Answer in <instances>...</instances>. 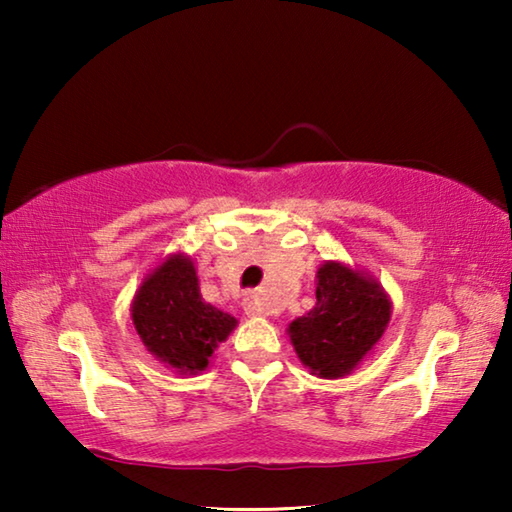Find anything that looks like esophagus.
I'll use <instances>...</instances> for the list:
<instances>
[{
    "mask_svg": "<svg viewBox=\"0 0 512 512\" xmlns=\"http://www.w3.org/2000/svg\"><path fill=\"white\" fill-rule=\"evenodd\" d=\"M244 311H246V316H250V318L264 316V309H262V305H259L255 298H246L244 300Z\"/></svg>",
    "mask_w": 512,
    "mask_h": 512,
    "instance_id": "esophagus-1",
    "label": "esophagus"
}]
</instances>
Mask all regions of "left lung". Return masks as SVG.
Segmentation results:
<instances>
[{
    "label": "left lung",
    "mask_w": 512,
    "mask_h": 512,
    "mask_svg": "<svg viewBox=\"0 0 512 512\" xmlns=\"http://www.w3.org/2000/svg\"><path fill=\"white\" fill-rule=\"evenodd\" d=\"M391 314V296L375 277L329 259L316 271V305L287 334L311 375L341 379L377 348Z\"/></svg>",
    "instance_id": "obj_1"
}]
</instances>
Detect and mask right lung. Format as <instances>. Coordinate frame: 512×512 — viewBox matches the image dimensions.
I'll use <instances>...</instances> for the list:
<instances>
[{"mask_svg":"<svg viewBox=\"0 0 512 512\" xmlns=\"http://www.w3.org/2000/svg\"><path fill=\"white\" fill-rule=\"evenodd\" d=\"M144 348L178 375H198L237 327V318L201 296L194 259L173 253L144 275L131 302Z\"/></svg>","mask_w":512,"mask_h":512,"instance_id":"obj_1","label":"right lung"}]
</instances>
